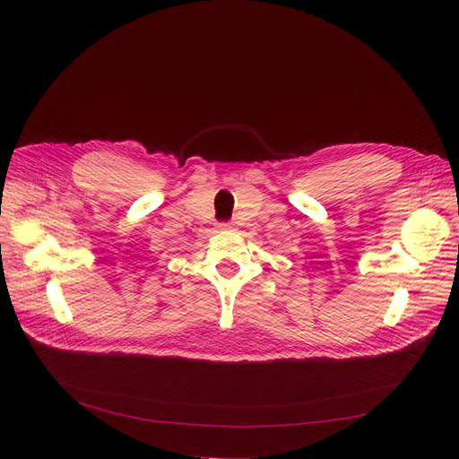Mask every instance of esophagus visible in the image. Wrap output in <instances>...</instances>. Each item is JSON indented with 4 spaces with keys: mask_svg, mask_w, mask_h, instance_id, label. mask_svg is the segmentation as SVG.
Masks as SVG:
<instances>
[{
    "mask_svg": "<svg viewBox=\"0 0 459 459\" xmlns=\"http://www.w3.org/2000/svg\"><path fill=\"white\" fill-rule=\"evenodd\" d=\"M217 227H220L221 230H225V229H230V223H227V221H223V223H220V225H217Z\"/></svg>",
    "mask_w": 459,
    "mask_h": 459,
    "instance_id": "obj_1",
    "label": "esophagus"
}]
</instances>
